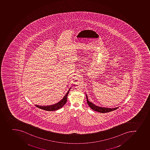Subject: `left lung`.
<instances>
[{
  "mask_svg": "<svg viewBox=\"0 0 150 150\" xmlns=\"http://www.w3.org/2000/svg\"><path fill=\"white\" fill-rule=\"evenodd\" d=\"M86 101L88 103V105L91 107L94 111H97L98 112H101V113H105V112H110L111 111H114L117 109L118 108H103V107H100L97 106L95 105L93 103H91V101L88 100V97L86 95Z\"/></svg>",
  "mask_w": 150,
  "mask_h": 150,
  "instance_id": "1",
  "label": "left lung"
}]
</instances>
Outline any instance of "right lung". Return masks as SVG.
<instances>
[{"mask_svg": "<svg viewBox=\"0 0 150 150\" xmlns=\"http://www.w3.org/2000/svg\"><path fill=\"white\" fill-rule=\"evenodd\" d=\"M68 91L66 93L64 98L61 100V101H59V103H57V104H54L53 105L47 106H40L38 105H35L38 108H40L41 109L44 110L46 111H56L57 110L59 109L60 108H62L63 106L66 103L67 101V96L68 93H69V91Z\"/></svg>", "mask_w": 150, "mask_h": 150, "instance_id": "1", "label": "right lung"}]
</instances>
